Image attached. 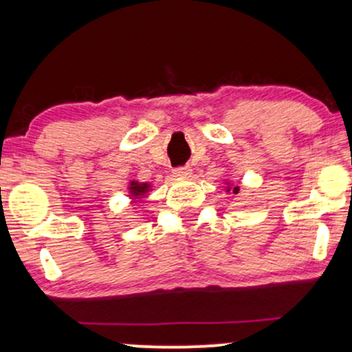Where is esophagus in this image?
Returning <instances> with one entry per match:
<instances>
[{
    "label": "esophagus",
    "instance_id": "esophagus-1",
    "mask_svg": "<svg viewBox=\"0 0 352 352\" xmlns=\"http://www.w3.org/2000/svg\"><path fill=\"white\" fill-rule=\"evenodd\" d=\"M173 177L175 179H188V177H192V168L190 167H179L175 168V170L172 172Z\"/></svg>",
    "mask_w": 352,
    "mask_h": 352
}]
</instances>
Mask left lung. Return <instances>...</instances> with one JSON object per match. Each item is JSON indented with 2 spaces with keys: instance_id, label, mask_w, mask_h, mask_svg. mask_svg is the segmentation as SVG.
I'll return each mask as SVG.
<instances>
[{
  "instance_id": "1",
  "label": "left lung",
  "mask_w": 352,
  "mask_h": 352,
  "mask_svg": "<svg viewBox=\"0 0 352 352\" xmlns=\"http://www.w3.org/2000/svg\"><path fill=\"white\" fill-rule=\"evenodd\" d=\"M223 190H225V192H227V193L232 192V193H235V195H236V193L240 192V187H238V184H233L232 180L225 179V188H223Z\"/></svg>"
}]
</instances>
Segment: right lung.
<instances>
[{
	"label": "right lung",
	"instance_id": "right-lung-1",
	"mask_svg": "<svg viewBox=\"0 0 352 352\" xmlns=\"http://www.w3.org/2000/svg\"><path fill=\"white\" fill-rule=\"evenodd\" d=\"M153 188L152 184H147V182H137V180H131L127 184V197L131 200V204H142V200L145 197L151 193V190Z\"/></svg>",
	"mask_w": 352,
	"mask_h": 352
}]
</instances>
